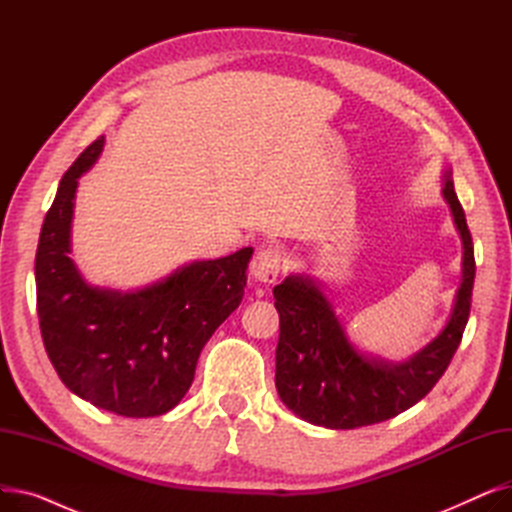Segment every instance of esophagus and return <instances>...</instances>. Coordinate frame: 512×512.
<instances>
[{
	"mask_svg": "<svg viewBox=\"0 0 512 512\" xmlns=\"http://www.w3.org/2000/svg\"><path fill=\"white\" fill-rule=\"evenodd\" d=\"M284 255L276 247H263L251 261V274L257 282L274 284L282 272Z\"/></svg>",
	"mask_w": 512,
	"mask_h": 512,
	"instance_id": "obj_1",
	"label": "esophagus"
}]
</instances>
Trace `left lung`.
I'll use <instances>...</instances> for the list:
<instances>
[{
  "label": "left lung",
  "mask_w": 512,
  "mask_h": 512,
  "mask_svg": "<svg viewBox=\"0 0 512 512\" xmlns=\"http://www.w3.org/2000/svg\"><path fill=\"white\" fill-rule=\"evenodd\" d=\"M442 193L463 238V282L442 334L409 361L394 365L359 353L313 280L288 276L274 288L280 313L276 388L294 415L328 429L380 423L417 405L442 378L461 344L475 280L473 240L450 172Z\"/></svg>",
  "instance_id": "left-lung-1"
}]
</instances>
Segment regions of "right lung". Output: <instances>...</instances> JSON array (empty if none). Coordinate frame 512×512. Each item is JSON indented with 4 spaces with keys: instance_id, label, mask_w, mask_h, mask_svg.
<instances>
[{
    "instance_id": "add662e5",
    "label": "right lung",
    "mask_w": 512,
    "mask_h": 512,
    "mask_svg": "<svg viewBox=\"0 0 512 512\" xmlns=\"http://www.w3.org/2000/svg\"><path fill=\"white\" fill-rule=\"evenodd\" d=\"M103 137L64 174L39 236L37 313L43 344L64 386L122 417L174 409L195 378L201 348L240 305L253 249L195 261L137 292L89 286L70 253L78 178L99 157Z\"/></svg>"
}]
</instances>
